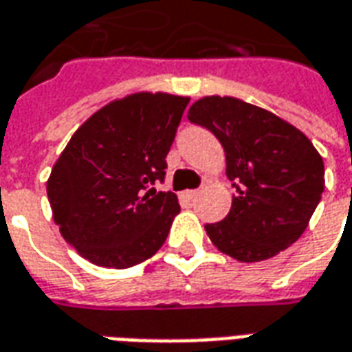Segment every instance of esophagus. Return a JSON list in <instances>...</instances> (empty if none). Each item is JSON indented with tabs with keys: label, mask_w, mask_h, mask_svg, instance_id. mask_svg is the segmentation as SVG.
<instances>
[{
	"label": "esophagus",
	"mask_w": 352,
	"mask_h": 352,
	"mask_svg": "<svg viewBox=\"0 0 352 352\" xmlns=\"http://www.w3.org/2000/svg\"><path fill=\"white\" fill-rule=\"evenodd\" d=\"M198 194H200V192H198V190H184V192L181 194V196H183V198L186 201H192L194 198H198Z\"/></svg>",
	"instance_id": "obj_1"
}]
</instances>
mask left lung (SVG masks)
I'll return each mask as SVG.
<instances>
[{
    "mask_svg": "<svg viewBox=\"0 0 352 352\" xmlns=\"http://www.w3.org/2000/svg\"><path fill=\"white\" fill-rule=\"evenodd\" d=\"M186 118L217 137L236 186L227 217L206 225L211 244L236 261L257 263L297 242L326 183L324 162L309 137L236 97H201Z\"/></svg>",
    "mask_w": 352,
    "mask_h": 352,
    "instance_id": "8db88e82",
    "label": "left lung"
}]
</instances>
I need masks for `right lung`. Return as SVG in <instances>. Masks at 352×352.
Masks as SVG:
<instances>
[{
  "instance_id": "obj_1",
  "label": "right lung",
  "mask_w": 352,
  "mask_h": 352,
  "mask_svg": "<svg viewBox=\"0 0 352 352\" xmlns=\"http://www.w3.org/2000/svg\"><path fill=\"white\" fill-rule=\"evenodd\" d=\"M190 97L139 91L83 122L51 169L47 198L60 234L87 261L127 269L158 252L181 211L164 181Z\"/></svg>"
}]
</instances>
